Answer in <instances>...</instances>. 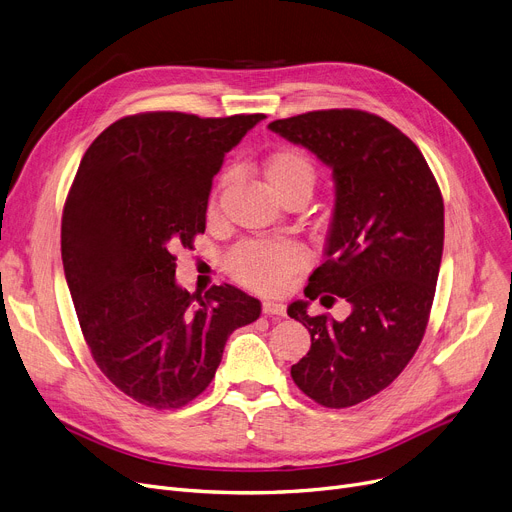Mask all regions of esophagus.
I'll list each match as a JSON object with an SVG mask.
<instances>
[{
    "mask_svg": "<svg viewBox=\"0 0 512 512\" xmlns=\"http://www.w3.org/2000/svg\"><path fill=\"white\" fill-rule=\"evenodd\" d=\"M263 313L270 315V317H274V315L282 317V315H286V307L282 303H276V301H265L263 303Z\"/></svg>",
    "mask_w": 512,
    "mask_h": 512,
    "instance_id": "34e87169",
    "label": "esophagus"
}]
</instances>
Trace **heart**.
I'll return each instance as SVG.
<instances>
[{
    "instance_id": "b5f03b06",
    "label": "heart",
    "mask_w": 512,
    "mask_h": 512,
    "mask_svg": "<svg viewBox=\"0 0 512 512\" xmlns=\"http://www.w3.org/2000/svg\"><path fill=\"white\" fill-rule=\"evenodd\" d=\"M265 178L280 197L292 191H313L315 170L307 155L297 149L276 151L265 161ZM307 263L305 251L288 240H249L226 257L228 272L253 290L278 292Z\"/></svg>"
}]
</instances>
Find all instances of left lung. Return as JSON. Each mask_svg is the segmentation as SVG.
I'll return each mask as SVG.
<instances>
[{"mask_svg":"<svg viewBox=\"0 0 512 512\" xmlns=\"http://www.w3.org/2000/svg\"><path fill=\"white\" fill-rule=\"evenodd\" d=\"M267 128L332 168L326 261L305 297L336 293L354 307L336 322L309 316L308 301L288 305L311 334L290 375L317 405L353 407L388 388L423 340L444 249L440 186L419 147L375 114L319 110Z\"/></svg>","mask_w":512,"mask_h":512,"instance_id":"left-lung-1","label":"left lung"}]
</instances>
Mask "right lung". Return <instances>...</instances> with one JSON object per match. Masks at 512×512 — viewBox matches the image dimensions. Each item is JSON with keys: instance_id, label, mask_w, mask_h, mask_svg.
<instances>
[{"instance_id": "obj_1", "label": "right lung", "mask_w": 512, "mask_h": 512, "mask_svg": "<svg viewBox=\"0 0 512 512\" xmlns=\"http://www.w3.org/2000/svg\"><path fill=\"white\" fill-rule=\"evenodd\" d=\"M265 116L145 112L107 126L80 159L62 215V261L89 351L118 390L180 409L213 380L228 336L261 313L230 284H176L180 247L205 232L211 180Z\"/></svg>"}]
</instances>
